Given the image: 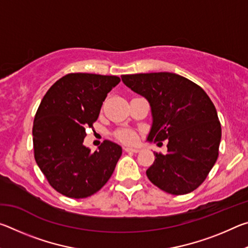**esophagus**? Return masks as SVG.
<instances>
[{
    "label": "esophagus",
    "mask_w": 248,
    "mask_h": 248,
    "mask_svg": "<svg viewBox=\"0 0 248 248\" xmlns=\"http://www.w3.org/2000/svg\"><path fill=\"white\" fill-rule=\"evenodd\" d=\"M124 152H129V153H138L140 152L139 148H124Z\"/></svg>",
    "instance_id": "esophagus-1"
}]
</instances>
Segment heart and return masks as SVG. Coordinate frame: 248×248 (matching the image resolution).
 Wrapping results in <instances>:
<instances>
[{
    "label": "heart",
    "mask_w": 248,
    "mask_h": 248,
    "mask_svg": "<svg viewBox=\"0 0 248 248\" xmlns=\"http://www.w3.org/2000/svg\"><path fill=\"white\" fill-rule=\"evenodd\" d=\"M116 138L124 143H133L137 140V136L132 130L129 129H121L116 132Z\"/></svg>",
    "instance_id": "heart-1"
}]
</instances>
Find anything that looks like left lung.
<instances>
[{
  "instance_id": "1",
  "label": "left lung",
  "mask_w": 248,
  "mask_h": 248,
  "mask_svg": "<svg viewBox=\"0 0 248 248\" xmlns=\"http://www.w3.org/2000/svg\"><path fill=\"white\" fill-rule=\"evenodd\" d=\"M123 82L150 103L152 127L148 141L169 140L167 153H154L146 176L171 195L197 189L216 164L221 124L207 93L196 83L170 72L121 77Z\"/></svg>"
}]
</instances>
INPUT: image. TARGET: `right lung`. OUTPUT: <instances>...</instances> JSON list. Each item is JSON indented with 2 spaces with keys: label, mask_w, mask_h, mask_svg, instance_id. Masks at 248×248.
Returning a JSON list of instances; mask_svg holds the SVG:
<instances>
[{
  "label": "right lung",
  "mask_w": 248,
  "mask_h": 248,
  "mask_svg": "<svg viewBox=\"0 0 248 248\" xmlns=\"http://www.w3.org/2000/svg\"><path fill=\"white\" fill-rule=\"evenodd\" d=\"M120 82L114 75L70 73L53 84L37 109L33 153L40 170L58 192L81 199L108 182L123 149L105 140L91 152L83 144L107 94Z\"/></svg>",
  "instance_id": "add662e5"
}]
</instances>
